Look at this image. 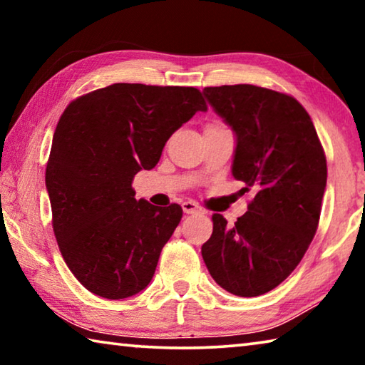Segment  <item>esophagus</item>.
Listing matches in <instances>:
<instances>
[{"mask_svg": "<svg viewBox=\"0 0 365 365\" xmlns=\"http://www.w3.org/2000/svg\"><path fill=\"white\" fill-rule=\"evenodd\" d=\"M182 209H183L185 214H195V212H200L201 211V207L197 206L195 201H185V202H182Z\"/></svg>", "mask_w": 365, "mask_h": 365, "instance_id": "1", "label": "esophagus"}]
</instances>
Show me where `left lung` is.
<instances>
[{
    "mask_svg": "<svg viewBox=\"0 0 365 365\" xmlns=\"http://www.w3.org/2000/svg\"><path fill=\"white\" fill-rule=\"evenodd\" d=\"M202 93L237 137L233 177L256 195L232 227L212 215L201 255L217 285L252 298L279 287L311 245L327 185L325 153L293 96L246 83Z\"/></svg>",
    "mask_w": 365,
    "mask_h": 365,
    "instance_id": "1",
    "label": "left lung"
}]
</instances>
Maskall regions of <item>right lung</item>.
<instances>
[{
    "label": "right lung",
    "instance_id": "right-lung-1",
    "mask_svg": "<svg viewBox=\"0 0 365 365\" xmlns=\"http://www.w3.org/2000/svg\"><path fill=\"white\" fill-rule=\"evenodd\" d=\"M197 110L207 104L193 86L114 83L78 96L61 115L46 190L61 255L88 292L123 299L151 282L183 211L137 201L132 182Z\"/></svg>",
    "mask_w": 365,
    "mask_h": 365
}]
</instances>
